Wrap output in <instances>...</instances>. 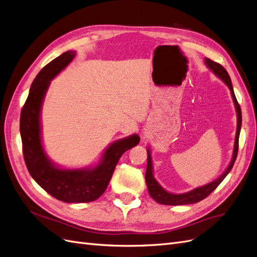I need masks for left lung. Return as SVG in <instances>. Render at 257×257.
Listing matches in <instances>:
<instances>
[{"label": "left lung", "instance_id": "obj_1", "mask_svg": "<svg viewBox=\"0 0 257 257\" xmlns=\"http://www.w3.org/2000/svg\"><path fill=\"white\" fill-rule=\"evenodd\" d=\"M205 64L209 69H211V72L215 76L219 77V78L227 85L228 89L230 90V94L232 97V100H234V104L236 107V111H237V131H236V137H235V145H234V151H232V157L231 161L229 163V165L227 168L225 169V172L216 179V180L210 182L206 185L199 186V188L194 189L190 192L182 193V194H174V193H169L166 190H164L160 185V183L155 180V178L153 176V167H152V159H151V154L149 149L147 150L148 153V163H147V170H146V183H147V188L148 192H149L150 196L157 201L159 204L162 205H168V206H178V205H190V204H195L198 203V201L203 200L206 198L208 195H210L219 185L223 180L224 178L228 175V173L231 170L232 166L235 164V161L237 158V153H238V142H239V134H240V130H241V122H242V115H241V109L240 106L237 102V98L235 96L234 89H232V84L230 81V77L228 73L226 72L221 64L216 63V62L210 60L208 58H205Z\"/></svg>", "mask_w": 257, "mask_h": 257}]
</instances>
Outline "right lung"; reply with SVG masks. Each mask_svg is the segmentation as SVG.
Instances as JSON below:
<instances>
[{
    "mask_svg": "<svg viewBox=\"0 0 257 257\" xmlns=\"http://www.w3.org/2000/svg\"><path fill=\"white\" fill-rule=\"evenodd\" d=\"M75 51H66L52 60L37 74L20 114L23 158L29 173L51 196L64 203H90L106 191L122 154L138 145L134 134L112 143L94 167L60 168L45 153L42 143L41 110L51 79L71 63Z\"/></svg>",
    "mask_w": 257,
    "mask_h": 257,
    "instance_id": "add662e5",
    "label": "right lung"
}]
</instances>
